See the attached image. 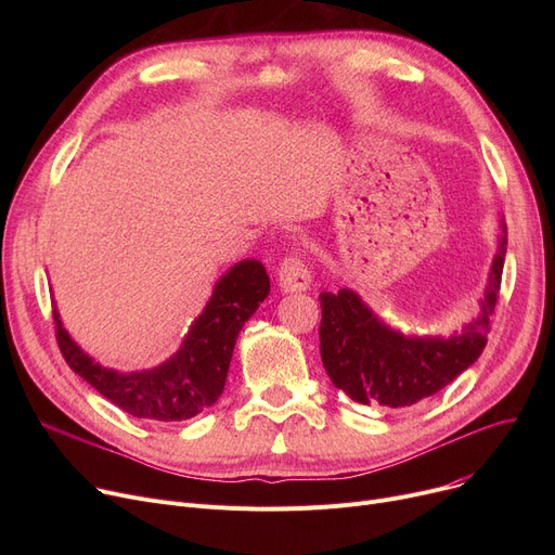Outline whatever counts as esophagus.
Segmentation results:
<instances>
[{
  "mask_svg": "<svg viewBox=\"0 0 555 555\" xmlns=\"http://www.w3.org/2000/svg\"><path fill=\"white\" fill-rule=\"evenodd\" d=\"M276 281H279L283 293H304V289H308V285L312 281V274L304 262V258L289 254L279 262Z\"/></svg>",
  "mask_w": 555,
  "mask_h": 555,
  "instance_id": "34e87169",
  "label": "esophagus"
}]
</instances>
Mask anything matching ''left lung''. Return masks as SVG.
<instances>
[{
	"label": "left lung",
	"mask_w": 555,
	"mask_h": 555,
	"mask_svg": "<svg viewBox=\"0 0 555 555\" xmlns=\"http://www.w3.org/2000/svg\"><path fill=\"white\" fill-rule=\"evenodd\" d=\"M506 256V224L498 256L492 258L479 314L450 337H406L377 319L369 306L341 287L322 293L319 351L337 389L362 404L410 406L448 387L456 375L477 362L488 341L490 317L500 301Z\"/></svg>",
	"instance_id": "8db88e82"
}]
</instances>
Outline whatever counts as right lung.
Segmentation results:
<instances>
[{"label":"right lung","instance_id":"add662e5","mask_svg":"<svg viewBox=\"0 0 555 555\" xmlns=\"http://www.w3.org/2000/svg\"><path fill=\"white\" fill-rule=\"evenodd\" d=\"M268 295L270 276L262 262H236L216 283L180 351L149 371L119 373L101 366L80 351L57 310H53L55 339L69 369L126 414L141 421H186L220 398L238 333Z\"/></svg>","mask_w":555,"mask_h":555}]
</instances>
